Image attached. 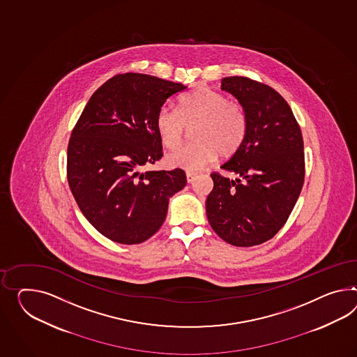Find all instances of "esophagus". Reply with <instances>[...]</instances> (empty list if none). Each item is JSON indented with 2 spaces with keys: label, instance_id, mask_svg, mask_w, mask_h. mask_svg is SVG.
Wrapping results in <instances>:
<instances>
[{
  "label": "esophagus",
  "instance_id": "34e87169",
  "mask_svg": "<svg viewBox=\"0 0 357 357\" xmlns=\"http://www.w3.org/2000/svg\"><path fill=\"white\" fill-rule=\"evenodd\" d=\"M195 177H197V174H192V172H186V181L190 183L195 180Z\"/></svg>",
  "mask_w": 357,
  "mask_h": 357
}]
</instances>
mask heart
<instances>
[{"label":"heart","instance_id":"heart-1","mask_svg":"<svg viewBox=\"0 0 357 357\" xmlns=\"http://www.w3.org/2000/svg\"><path fill=\"white\" fill-rule=\"evenodd\" d=\"M156 130L162 144L176 149L183 144L186 128H192L194 144L165 156V165L197 172L220 155L230 156L242 146L247 135V115L237 102L222 93L201 86L185 94L178 111L163 106L156 114Z\"/></svg>","mask_w":357,"mask_h":357}]
</instances>
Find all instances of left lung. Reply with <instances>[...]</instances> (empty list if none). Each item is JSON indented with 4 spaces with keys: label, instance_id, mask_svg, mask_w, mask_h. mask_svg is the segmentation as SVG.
<instances>
[{
    "label": "left lung",
    "instance_id": "obj_1",
    "mask_svg": "<svg viewBox=\"0 0 357 357\" xmlns=\"http://www.w3.org/2000/svg\"><path fill=\"white\" fill-rule=\"evenodd\" d=\"M221 91L237 98L248 126L242 146L221 165L241 178L211 174L207 219L230 245L255 246L284 227L302 192V132L289 103L273 88L230 76L221 80Z\"/></svg>",
    "mask_w": 357,
    "mask_h": 357
}]
</instances>
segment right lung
Returning <instances> with one entry per match:
<instances>
[{
	"mask_svg": "<svg viewBox=\"0 0 357 357\" xmlns=\"http://www.w3.org/2000/svg\"><path fill=\"white\" fill-rule=\"evenodd\" d=\"M188 86L145 73L116 75L82 110L67 150V180L86 220L105 237L137 245L165 222L183 169L147 171L162 158L156 114Z\"/></svg>",
	"mask_w": 357,
	"mask_h": 357,
	"instance_id": "obj_1",
	"label": "right lung"
}]
</instances>
